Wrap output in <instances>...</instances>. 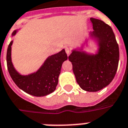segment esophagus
Instances as JSON below:
<instances>
[{
  "mask_svg": "<svg viewBox=\"0 0 128 128\" xmlns=\"http://www.w3.org/2000/svg\"><path fill=\"white\" fill-rule=\"evenodd\" d=\"M65 51H66V53L67 54V55H69L70 53V50L68 48H65Z\"/></svg>",
  "mask_w": 128,
  "mask_h": 128,
  "instance_id": "34e87169",
  "label": "esophagus"
}]
</instances>
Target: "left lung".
<instances>
[{
  "label": "left lung",
  "instance_id": "obj_1",
  "mask_svg": "<svg viewBox=\"0 0 128 128\" xmlns=\"http://www.w3.org/2000/svg\"><path fill=\"white\" fill-rule=\"evenodd\" d=\"M93 32L90 36L98 43L96 54L74 50L68 56L73 72L82 89L96 92L110 84L118 67L119 46L112 27L105 22L90 18Z\"/></svg>",
  "mask_w": 128,
  "mask_h": 128
}]
</instances>
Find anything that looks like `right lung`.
<instances>
[{
    "mask_svg": "<svg viewBox=\"0 0 128 128\" xmlns=\"http://www.w3.org/2000/svg\"><path fill=\"white\" fill-rule=\"evenodd\" d=\"M16 30L12 36H14ZM10 42L6 53L7 68L12 80L19 88L35 96H44L54 92L58 83L62 65L68 56L65 50L49 56L37 72L28 75H21L15 70L11 60V46Z\"/></svg>",
    "mask_w": 128,
    "mask_h": 128,
    "instance_id": "1",
    "label": "right lung"
}]
</instances>
